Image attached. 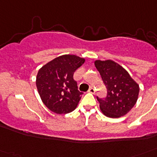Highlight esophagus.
<instances>
[{"label": "esophagus", "mask_w": 157, "mask_h": 157, "mask_svg": "<svg viewBox=\"0 0 157 157\" xmlns=\"http://www.w3.org/2000/svg\"><path fill=\"white\" fill-rule=\"evenodd\" d=\"M88 91L91 94H95V89L94 88V87H90V88L89 89Z\"/></svg>", "instance_id": "34e87169"}]
</instances>
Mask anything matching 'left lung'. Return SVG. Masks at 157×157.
Here are the masks:
<instances>
[{
    "instance_id": "8db88e82",
    "label": "left lung",
    "mask_w": 157,
    "mask_h": 157,
    "mask_svg": "<svg viewBox=\"0 0 157 157\" xmlns=\"http://www.w3.org/2000/svg\"><path fill=\"white\" fill-rule=\"evenodd\" d=\"M107 88L105 98H98L100 110L106 117L118 118L132 109L139 97V85L119 64L112 60L94 62Z\"/></svg>"
}]
</instances>
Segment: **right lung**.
Returning a JSON list of instances; mask_svg holds the SVG:
<instances>
[{"instance_id":"right-lung-1","label":"right lung","mask_w":157,"mask_h":157,"mask_svg":"<svg viewBox=\"0 0 157 157\" xmlns=\"http://www.w3.org/2000/svg\"><path fill=\"white\" fill-rule=\"evenodd\" d=\"M85 63L76 55L65 54L45 64L36 76V87L44 104L57 114L72 112L82 92L73 78L74 71Z\"/></svg>"}]
</instances>
